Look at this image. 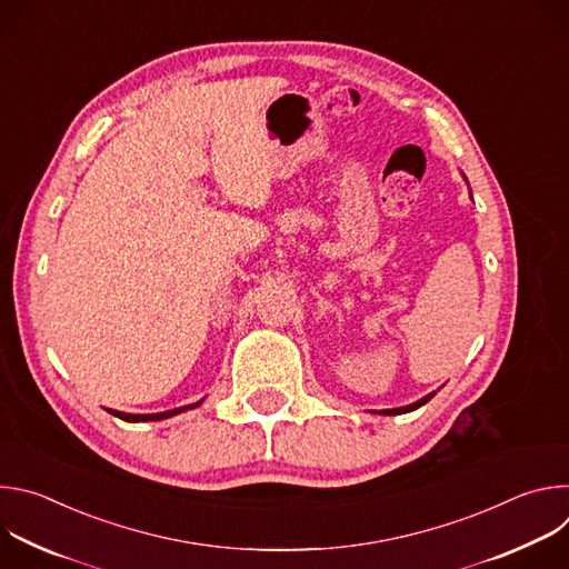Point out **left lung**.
<instances>
[{
    "label": "left lung",
    "mask_w": 569,
    "mask_h": 569,
    "mask_svg": "<svg viewBox=\"0 0 569 569\" xmlns=\"http://www.w3.org/2000/svg\"><path fill=\"white\" fill-rule=\"evenodd\" d=\"M461 178L466 180V176L461 173ZM466 184H468V180H466ZM470 198H472V193H470ZM437 391H432V393H428V396H423L421 400H417V402H410V405H405V408H393V410H380L378 415H385V417H396V415H408V412H415V410H419L421 405H426L432 396H435ZM371 415H376V412H371Z\"/></svg>",
    "instance_id": "left-lung-1"
}]
</instances>
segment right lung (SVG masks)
<instances>
[{
	"instance_id": "1",
	"label": "right lung",
	"mask_w": 569,
	"mask_h": 569,
	"mask_svg": "<svg viewBox=\"0 0 569 569\" xmlns=\"http://www.w3.org/2000/svg\"><path fill=\"white\" fill-rule=\"evenodd\" d=\"M204 400V398H202ZM202 400L198 402H191V405H182V408H176V410H167V412H157V415H126V412H117V410H108L110 415H114L117 419L121 421H128V423H143V421H164V419H171V417H178L182 412H189V410H196L198 405H202Z\"/></svg>"
}]
</instances>
